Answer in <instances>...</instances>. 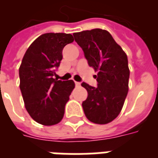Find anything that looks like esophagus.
Masks as SVG:
<instances>
[{
  "label": "esophagus",
  "mask_w": 158,
  "mask_h": 158,
  "mask_svg": "<svg viewBox=\"0 0 158 158\" xmlns=\"http://www.w3.org/2000/svg\"><path fill=\"white\" fill-rule=\"evenodd\" d=\"M75 85L77 86V87H79V86H80V83H79V82H76V81H75Z\"/></svg>",
  "instance_id": "obj_1"
}]
</instances>
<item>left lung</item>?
<instances>
[{"instance_id": "obj_1", "label": "left lung", "mask_w": 158, "mask_h": 158, "mask_svg": "<svg viewBox=\"0 0 158 158\" xmlns=\"http://www.w3.org/2000/svg\"><path fill=\"white\" fill-rule=\"evenodd\" d=\"M88 64L97 71V86L83 82L88 96L82 103L84 113L90 122L106 124L122 110L129 90L128 57L108 31L101 29L73 33Z\"/></svg>"}]
</instances>
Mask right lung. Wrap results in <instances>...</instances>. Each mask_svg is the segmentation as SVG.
I'll use <instances>...</instances> for the list:
<instances>
[{"label": "right lung", "instance_id": "right-lung-1", "mask_svg": "<svg viewBox=\"0 0 158 158\" xmlns=\"http://www.w3.org/2000/svg\"><path fill=\"white\" fill-rule=\"evenodd\" d=\"M73 41L70 34L46 33L29 45L19 68L20 89L26 110L43 125L58 123L74 88L73 80L53 79L62 59V50Z\"/></svg>", "mask_w": 158, "mask_h": 158}]
</instances>
